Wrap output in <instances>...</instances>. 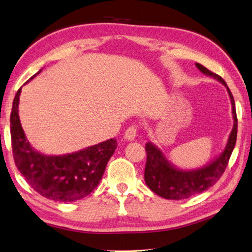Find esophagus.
<instances>
[{"instance_id": "1", "label": "esophagus", "mask_w": 252, "mask_h": 252, "mask_svg": "<svg viewBox=\"0 0 252 252\" xmlns=\"http://www.w3.org/2000/svg\"><path fill=\"white\" fill-rule=\"evenodd\" d=\"M136 131H137V128H136L135 126H128L126 128V131L125 132V139L130 140V142H131V140H133L134 138L136 137Z\"/></svg>"}]
</instances>
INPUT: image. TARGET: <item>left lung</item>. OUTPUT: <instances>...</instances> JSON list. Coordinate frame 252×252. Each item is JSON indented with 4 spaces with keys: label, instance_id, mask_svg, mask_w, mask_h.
<instances>
[{
    "label": "left lung",
    "instance_id": "obj_1",
    "mask_svg": "<svg viewBox=\"0 0 252 252\" xmlns=\"http://www.w3.org/2000/svg\"><path fill=\"white\" fill-rule=\"evenodd\" d=\"M195 65L203 74L218 80L226 88L232 104L234 124L222 153L208 164L195 169H181L176 167L166 159L162 150L155 144H146L145 149L147 153V161L145 167V183L156 194L167 200H184L200 194L214 186L223 174L236 143L237 117L235 102L229 87L219 75L210 72L200 63H195Z\"/></svg>",
    "mask_w": 252,
    "mask_h": 252
}]
</instances>
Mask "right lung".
Here are the masks:
<instances>
[{"label":"right lung","instance_id":"add662e5","mask_svg":"<svg viewBox=\"0 0 252 252\" xmlns=\"http://www.w3.org/2000/svg\"><path fill=\"white\" fill-rule=\"evenodd\" d=\"M40 72L42 69L30 80ZM21 88L16 93L10 114L11 147L16 166L29 185L49 200L68 203L89 195L101 181L107 162L117 148V140L110 138L67 155L40 154L29 143L20 124L18 106Z\"/></svg>","mask_w":252,"mask_h":252}]
</instances>
